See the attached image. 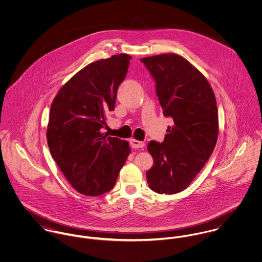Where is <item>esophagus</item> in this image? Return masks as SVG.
Masks as SVG:
<instances>
[{"label":"esophagus","mask_w":262,"mask_h":262,"mask_svg":"<svg viewBox=\"0 0 262 262\" xmlns=\"http://www.w3.org/2000/svg\"><path fill=\"white\" fill-rule=\"evenodd\" d=\"M130 144L132 146V148H143L145 146V143L142 141H138L136 139H131Z\"/></svg>","instance_id":"obj_1"}]
</instances>
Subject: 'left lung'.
<instances>
[{"label": "left lung", "mask_w": 262, "mask_h": 262, "mask_svg": "<svg viewBox=\"0 0 262 262\" xmlns=\"http://www.w3.org/2000/svg\"><path fill=\"white\" fill-rule=\"evenodd\" d=\"M140 60L155 80L163 115L173 120L163 142L152 140L147 146L153 157V165L146 172L147 183L158 193H177L189 186L216 146V98L207 78L178 54Z\"/></svg>", "instance_id": "1"}]
</instances>
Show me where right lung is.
Instances as JSON below:
<instances>
[{
    "mask_svg": "<svg viewBox=\"0 0 262 262\" xmlns=\"http://www.w3.org/2000/svg\"><path fill=\"white\" fill-rule=\"evenodd\" d=\"M132 57L121 53L90 63L57 93L49 114L47 143L58 167L79 193L111 190L128 155L129 143L101 132L114 111L117 91Z\"/></svg>",
    "mask_w": 262,
    "mask_h": 262,
    "instance_id": "right-lung-1",
    "label": "right lung"
}]
</instances>
